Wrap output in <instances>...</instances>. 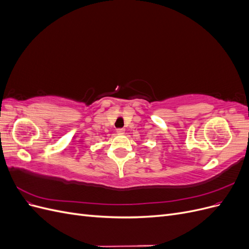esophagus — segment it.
Listing matches in <instances>:
<instances>
[{"mask_svg": "<svg viewBox=\"0 0 249 249\" xmlns=\"http://www.w3.org/2000/svg\"><path fill=\"white\" fill-rule=\"evenodd\" d=\"M124 132H125V130H124V129H117V130H116V133H117V134H119V135L124 134Z\"/></svg>", "mask_w": 249, "mask_h": 249, "instance_id": "obj_1", "label": "esophagus"}]
</instances>
